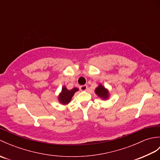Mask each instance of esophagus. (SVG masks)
Here are the masks:
<instances>
[{
    "instance_id": "obj_1",
    "label": "esophagus",
    "mask_w": 160,
    "mask_h": 160,
    "mask_svg": "<svg viewBox=\"0 0 160 160\" xmlns=\"http://www.w3.org/2000/svg\"><path fill=\"white\" fill-rule=\"evenodd\" d=\"M80 91H86L87 89V85H81L80 86Z\"/></svg>"
}]
</instances>
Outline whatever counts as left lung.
<instances>
[{
  "label": "left lung",
  "mask_w": 160,
  "mask_h": 160,
  "mask_svg": "<svg viewBox=\"0 0 160 160\" xmlns=\"http://www.w3.org/2000/svg\"><path fill=\"white\" fill-rule=\"evenodd\" d=\"M95 92H96V93L98 96L103 98V99H107L108 96V91L106 90V89H105L104 87L102 86L101 84H100V85L96 88Z\"/></svg>",
  "instance_id": "obj_1"
}]
</instances>
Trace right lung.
<instances>
[{
    "mask_svg": "<svg viewBox=\"0 0 160 160\" xmlns=\"http://www.w3.org/2000/svg\"><path fill=\"white\" fill-rule=\"evenodd\" d=\"M78 91V88H73L71 90H68L65 87H64L62 89V93L59 96V100L61 103L67 104L69 103L73 94Z\"/></svg>",
    "mask_w": 160,
    "mask_h": 160,
    "instance_id": "add662e5",
    "label": "right lung"
}]
</instances>
